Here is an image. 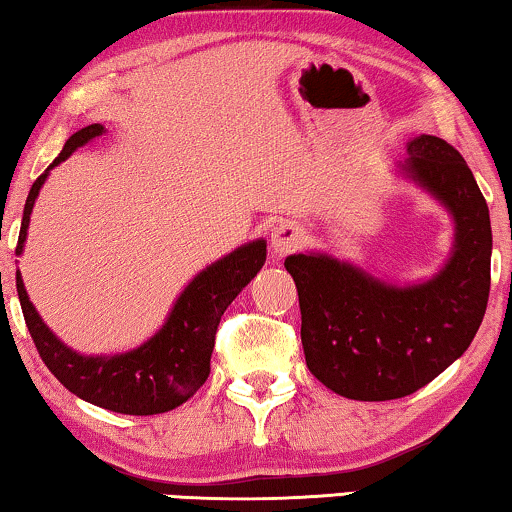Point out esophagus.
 <instances>
[{
	"label": "esophagus",
	"mask_w": 512,
	"mask_h": 512,
	"mask_svg": "<svg viewBox=\"0 0 512 512\" xmlns=\"http://www.w3.org/2000/svg\"><path fill=\"white\" fill-rule=\"evenodd\" d=\"M300 244H303V230H300L296 223H279V226L272 230V249H275V254L284 256L289 254V251L298 249Z\"/></svg>",
	"instance_id": "1"
}]
</instances>
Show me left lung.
Listing matches in <instances>:
<instances>
[{
  "label": "left lung",
  "instance_id": "left-lung-1",
  "mask_svg": "<svg viewBox=\"0 0 512 512\" xmlns=\"http://www.w3.org/2000/svg\"><path fill=\"white\" fill-rule=\"evenodd\" d=\"M408 170L457 221V244L431 282L396 289L328 256H289L310 373L354 401H391L422 389L466 352L487 310L489 209L473 172L445 139L408 144Z\"/></svg>",
  "mask_w": 512,
  "mask_h": 512
}]
</instances>
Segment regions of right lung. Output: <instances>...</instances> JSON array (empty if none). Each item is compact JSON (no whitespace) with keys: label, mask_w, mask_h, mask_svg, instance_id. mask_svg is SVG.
I'll use <instances>...</instances> for the list:
<instances>
[{"label":"right lung","mask_w":512,"mask_h":512,"mask_svg":"<svg viewBox=\"0 0 512 512\" xmlns=\"http://www.w3.org/2000/svg\"><path fill=\"white\" fill-rule=\"evenodd\" d=\"M102 132L104 128L100 123L74 132L62 146L60 156L48 165V170ZM48 170L39 174L27 195L16 254L23 251L34 198L39 195ZM263 263L265 242L258 240L244 244L230 256L209 265L186 286L167 324L146 345L135 352L111 356V359L109 356H81L62 345L32 307L23 279H20V270H16V289L34 347L60 384H65L83 401L100 405L104 410L121 412V415H158L188 401L205 384L216 328L221 324L223 312L263 268Z\"/></svg>","instance_id":"obj_1"}]
</instances>
